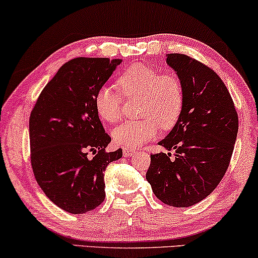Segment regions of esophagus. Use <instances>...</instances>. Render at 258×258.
I'll list each match as a JSON object with an SVG mask.
<instances>
[{
  "instance_id": "obj_1",
  "label": "esophagus",
  "mask_w": 258,
  "mask_h": 258,
  "mask_svg": "<svg viewBox=\"0 0 258 258\" xmlns=\"http://www.w3.org/2000/svg\"><path fill=\"white\" fill-rule=\"evenodd\" d=\"M133 154H135V150H134V149H129V148H123V156L129 157V156H132Z\"/></svg>"
}]
</instances>
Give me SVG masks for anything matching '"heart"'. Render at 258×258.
Instances as JSON below:
<instances>
[{
    "label": "heart",
    "mask_w": 258,
    "mask_h": 258,
    "mask_svg": "<svg viewBox=\"0 0 258 258\" xmlns=\"http://www.w3.org/2000/svg\"><path fill=\"white\" fill-rule=\"evenodd\" d=\"M116 84L124 97H140L139 115L143 116L122 122L112 130L116 144L137 148L154 139L158 125L168 130L177 123L184 105V88L177 75L160 74L153 67L139 63L126 68L117 77ZM94 104L104 121L114 123L121 118L122 96L111 87L98 88Z\"/></svg>",
    "instance_id": "obj_1"
}]
</instances>
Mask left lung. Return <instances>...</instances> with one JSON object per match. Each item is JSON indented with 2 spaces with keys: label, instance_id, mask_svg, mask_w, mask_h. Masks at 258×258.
I'll list each match as a JSON object with an SVG mask.
<instances>
[{
  "label": "left lung",
  "instance_id": "1",
  "mask_svg": "<svg viewBox=\"0 0 258 258\" xmlns=\"http://www.w3.org/2000/svg\"><path fill=\"white\" fill-rule=\"evenodd\" d=\"M167 63L184 88L177 123L160 146L170 153L151 154L146 178L155 196L168 206L185 208L209 196L230 163L238 132L234 101L213 69L183 54Z\"/></svg>",
  "mask_w": 258,
  "mask_h": 258
}]
</instances>
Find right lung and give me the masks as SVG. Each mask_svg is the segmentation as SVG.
<instances>
[{"label":"right lung","instance_id":"1","mask_svg":"<svg viewBox=\"0 0 258 258\" xmlns=\"http://www.w3.org/2000/svg\"><path fill=\"white\" fill-rule=\"evenodd\" d=\"M121 61L70 59L43 88L31 110L34 176L45 196L67 213L84 214L100 206L105 197V169L122 157V149L105 151L111 137L94 104L98 88Z\"/></svg>","mask_w":258,"mask_h":258}]
</instances>
